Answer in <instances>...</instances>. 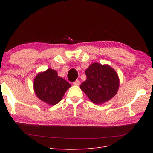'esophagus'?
Wrapping results in <instances>:
<instances>
[{
	"instance_id": "esophagus-1",
	"label": "esophagus",
	"mask_w": 153,
	"mask_h": 153,
	"mask_svg": "<svg viewBox=\"0 0 153 153\" xmlns=\"http://www.w3.org/2000/svg\"><path fill=\"white\" fill-rule=\"evenodd\" d=\"M73 84L75 85H79L80 84V82L79 80H76V81L73 82Z\"/></svg>"
}]
</instances>
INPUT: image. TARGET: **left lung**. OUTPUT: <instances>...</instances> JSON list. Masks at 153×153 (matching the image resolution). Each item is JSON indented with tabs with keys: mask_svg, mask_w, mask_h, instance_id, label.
Segmentation results:
<instances>
[{
	"mask_svg": "<svg viewBox=\"0 0 153 153\" xmlns=\"http://www.w3.org/2000/svg\"><path fill=\"white\" fill-rule=\"evenodd\" d=\"M87 80L80 89L97 105L108 101L116 94L119 86L118 75L108 64L92 63L85 70Z\"/></svg>",
	"mask_w": 153,
	"mask_h": 153,
	"instance_id": "1",
	"label": "left lung"
}]
</instances>
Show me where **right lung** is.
Masks as SVG:
<instances>
[{"instance_id":"obj_1","label":"right lung","mask_w":153,"mask_h":153,"mask_svg":"<svg viewBox=\"0 0 153 153\" xmlns=\"http://www.w3.org/2000/svg\"><path fill=\"white\" fill-rule=\"evenodd\" d=\"M71 84L51 68L38 73L34 80V89L38 98L50 105L57 104Z\"/></svg>"}]
</instances>
